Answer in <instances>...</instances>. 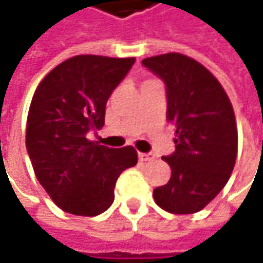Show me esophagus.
I'll return each mask as SVG.
<instances>
[{
    "mask_svg": "<svg viewBox=\"0 0 263 263\" xmlns=\"http://www.w3.org/2000/svg\"><path fill=\"white\" fill-rule=\"evenodd\" d=\"M154 154H145V152H139V159L140 161H143V162H146V161H154Z\"/></svg>",
    "mask_w": 263,
    "mask_h": 263,
    "instance_id": "34e87169",
    "label": "esophagus"
}]
</instances>
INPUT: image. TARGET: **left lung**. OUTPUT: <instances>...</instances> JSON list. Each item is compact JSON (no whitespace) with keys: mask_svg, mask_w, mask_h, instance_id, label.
Returning <instances> with one entry per match:
<instances>
[{"mask_svg":"<svg viewBox=\"0 0 263 263\" xmlns=\"http://www.w3.org/2000/svg\"><path fill=\"white\" fill-rule=\"evenodd\" d=\"M167 92V120L176 127V151L162 157L171 168L167 184L154 190L158 206L195 214L227 184L237 157L231 102L215 77L197 61L170 52L142 61Z\"/></svg>","mask_w":263,"mask_h":263,"instance_id":"1","label":"left lung"}]
</instances>
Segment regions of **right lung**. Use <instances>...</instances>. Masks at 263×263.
<instances>
[{
	"instance_id": "1",
	"label": "right lung",
	"mask_w": 263,
	"mask_h": 263,
	"mask_svg": "<svg viewBox=\"0 0 263 263\" xmlns=\"http://www.w3.org/2000/svg\"><path fill=\"white\" fill-rule=\"evenodd\" d=\"M135 58L76 55L39 83L27 116L26 147L36 178L64 212L95 217L114 202L120 174L137 164L132 146L87 140L105 123L106 101Z\"/></svg>"
}]
</instances>
